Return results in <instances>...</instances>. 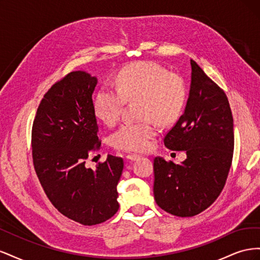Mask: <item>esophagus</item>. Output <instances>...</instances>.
<instances>
[{"label":"esophagus","instance_id":"obj_1","mask_svg":"<svg viewBox=\"0 0 260 260\" xmlns=\"http://www.w3.org/2000/svg\"><path fill=\"white\" fill-rule=\"evenodd\" d=\"M139 158H140V156L137 155V154L127 155V159H128L129 161H135V160H137V159H139Z\"/></svg>","mask_w":260,"mask_h":260}]
</instances>
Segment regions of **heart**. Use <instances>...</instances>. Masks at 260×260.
Returning a JSON list of instances; mask_svg holds the SVG:
<instances>
[{
    "label": "heart",
    "mask_w": 260,
    "mask_h": 260,
    "mask_svg": "<svg viewBox=\"0 0 260 260\" xmlns=\"http://www.w3.org/2000/svg\"><path fill=\"white\" fill-rule=\"evenodd\" d=\"M115 85H104L98 91L94 112L102 121L113 125L119 120L125 101L139 99V115L146 118L122 123L111 136V143L120 151H147L157 135L151 118L160 123L175 119L185 101L184 83L158 62L142 60L122 67L115 78Z\"/></svg>",
    "instance_id": "obj_1"
}]
</instances>
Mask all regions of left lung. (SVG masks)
Segmentation results:
<instances>
[{"label":"left lung","mask_w":260,"mask_h":260,"mask_svg":"<svg viewBox=\"0 0 260 260\" xmlns=\"http://www.w3.org/2000/svg\"><path fill=\"white\" fill-rule=\"evenodd\" d=\"M191 84L184 113L164 139L172 151H185L180 165L154 159V198L161 209L192 217L221 193L232 162L233 117L222 89L191 59Z\"/></svg>","instance_id":"1"}]
</instances>
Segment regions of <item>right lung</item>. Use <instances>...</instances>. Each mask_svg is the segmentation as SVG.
Instances as JSON below:
<instances>
[{"mask_svg": "<svg viewBox=\"0 0 260 260\" xmlns=\"http://www.w3.org/2000/svg\"><path fill=\"white\" fill-rule=\"evenodd\" d=\"M98 78L78 70L45 93L32 127L37 176L60 214L84 225L99 224L119 208L117 184L123 160L108 155L95 169L85 159L100 148L92 95Z\"/></svg>", "mask_w": 260, "mask_h": 260, "instance_id": "obj_1", "label": "right lung"}]
</instances>
